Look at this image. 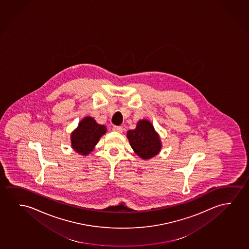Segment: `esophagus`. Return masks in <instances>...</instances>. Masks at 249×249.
Masks as SVG:
<instances>
[{"label":"esophagus","mask_w":249,"mask_h":249,"mask_svg":"<svg viewBox=\"0 0 249 249\" xmlns=\"http://www.w3.org/2000/svg\"><path fill=\"white\" fill-rule=\"evenodd\" d=\"M113 131H115L116 133H122L123 132V126H113Z\"/></svg>","instance_id":"1"}]
</instances>
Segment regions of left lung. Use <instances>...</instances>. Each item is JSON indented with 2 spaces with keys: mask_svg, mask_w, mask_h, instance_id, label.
<instances>
[{
  "mask_svg": "<svg viewBox=\"0 0 249 249\" xmlns=\"http://www.w3.org/2000/svg\"><path fill=\"white\" fill-rule=\"evenodd\" d=\"M131 147L142 159H150L159 154L162 144L154 126L147 120H141L135 129L126 133Z\"/></svg>",
  "mask_w": 249,
  "mask_h": 249,
  "instance_id": "left-lung-1",
  "label": "left lung"
}]
</instances>
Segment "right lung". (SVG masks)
<instances>
[{"mask_svg": "<svg viewBox=\"0 0 249 249\" xmlns=\"http://www.w3.org/2000/svg\"><path fill=\"white\" fill-rule=\"evenodd\" d=\"M106 130L105 125L97 124L92 117H85L71 134L72 149L81 155H88L93 151L95 145L106 133Z\"/></svg>", "mask_w": 249, "mask_h": 249, "instance_id": "obj_1", "label": "right lung"}]
</instances>
